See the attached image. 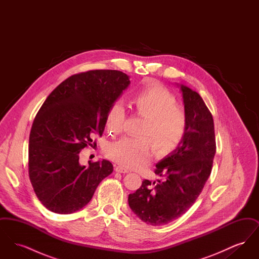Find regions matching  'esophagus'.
<instances>
[{
	"instance_id": "obj_1",
	"label": "esophagus",
	"mask_w": 259,
	"mask_h": 259,
	"mask_svg": "<svg viewBox=\"0 0 259 259\" xmlns=\"http://www.w3.org/2000/svg\"><path fill=\"white\" fill-rule=\"evenodd\" d=\"M114 170H115V172H123V174H125V172H129V170L125 169L122 166H119V165H118V166H115Z\"/></svg>"
}]
</instances>
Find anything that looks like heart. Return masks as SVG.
Returning <instances> with one entry per match:
<instances>
[{
    "label": "heart",
    "mask_w": 259,
    "mask_h": 259,
    "mask_svg": "<svg viewBox=\"0 0 259 259\" xmlns=\"http://www.w3.org/2000/svg\"><path fill=\"white\" fill-rule=\"evenodd\" d=\"M177 98L162 85H152L141 91L133 104L136 112L145 117L140 129L141 137H123L105 148L106 155L125 168H137L148 162L153 153L172 152L185 138L187 126L185 111L176 105ZM126 111L121 102H115L107 116V129L112 134L123 130ZM153 143H151V142Z\"/></svg>",
    "instance_id": "b5f03b06"
}]
</instances>
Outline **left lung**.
<instances>
[{
  "label": "left lung",
  "mask_w": 259,
  "mask_h": 259,
  "mask_svg": "<svg viewBox=\"0 0 259 259\" xmlns=\"http://www.w3.org/2000/svg\"><path fill=\"white\" fill-rule=\"evenodd\" d=\"M187 126L185 138L172 153L156 164L154 172L163 180L143 181L129 194L128 203L143 222L157 226L182 217L209 179L215 154L212 115L196 91L181 85Z\"/></svg>",
  "instance_id": "1"
}]
</instances>
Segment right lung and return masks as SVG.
Masks as SVG:
<instances>
[{
    "label": "right lung",
    "mask_w": 259,
    "mask_h": 259,
    "mask_svg": "<svg viewBox=\"0 0 259 259\" xmlns=\"http://www.w3.org/2000/svg\"><path fill=\"white\" fill-rule=\"evenodd\" d=\"M129 84V76L120 71L75 74L37 111L29 138V177L47 209L60 214L82 209L113 171L105 159L81 166L79 152L92 146L94 136H102L108 112Z\"/></svg>",
    "instance_id": "add662e5"
}]
</instances>
